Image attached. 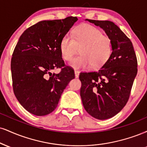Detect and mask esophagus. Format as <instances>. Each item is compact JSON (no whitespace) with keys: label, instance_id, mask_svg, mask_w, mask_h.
Here are the masks:
<instances>
[{"label":"esophagus","instance_id":"1","mask_svg":"<svg viewBox=\"0 0 147 147\" xmlns=\"http://www.w3.org/2000/svg\"><path fill=\"white\" fill-rule=\"evenodd\" d=\"M75 75L76 78H78L79 76V72L77 71V70H75Z\"/></svg>","mask_w":147,"mask_h":147}]
</instances>
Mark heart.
Listing matches in <instances>:
<instances>
[{
    "mask_svg": "<svg viewBox=\"0 0 147 147\" xmlns=\"http://www.w3.org/2000/svg\"><path fill=\"white\" fill-rule=\"evenodd\" d=\"M80 55L70 62V66L75 70L90 68H99L103 66L110 57L112 43L108 36L102 35L96 26L82 24L73 29L72 38L63 36L59 44L61 57L65 61H70L78 52Z\"/></svg>",
    "mask_w": 147,
    "mask_h": 147,
    "instance_id": "heart-1",
    "label": "heart"
}]
</instances>
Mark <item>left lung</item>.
Listing matches in <instances>:
<instances>
[{
  "mask_svg": "<svg viewBox=\"0 0 147 147\" xmlns=\"http://www.w3.org/2000/svg\"><path fill=\"white\" fill-rule=\"evenodd\" d=\"M86 20L105 31L112 40V52L99 70L80 73L81 100L92 117L108 119L121 112L128 101L137 75V58L131 40L114 22Z\"/></svg>",
  "mask_w": 147,
  "mask_h": 147,
  "instance_id": "1",
  "label": "left lung"
}]
</instances>
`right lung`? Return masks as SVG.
<instances>
[{"mask_svg": "<svg viewBox=\"0 0 147 147\" xmlns=\"http://www.w3.org/2000/svg\"><path fill=\"white\" fill-rule=\"evenodd\" d=\"M77 17L42 20L23 32L14 49L11 70L14 94L26 111L45 116L54 111L63 90L75 78L59 49L61 38L77 21ZM61 68L59 74H52Z\"/></svg>", "mask_w": 147, "mask_h": 147, "instance_id": "1", "label": "right lung"}]
</instances>
